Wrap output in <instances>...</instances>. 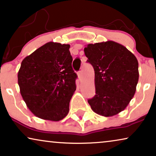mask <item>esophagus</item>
<instances>
[{"instance_id":"34e87169","label":"esophagus","mask_w":156,"mask_h":156,"mask_svg":"<svg viewBox=\"0 0 156 156\" xmlns=\"http://www.w3.org/2000/svg\"><path fill=\"white\" fill-rule=\"evenodd\" d=\"M77 75H78L79 80H82V72H81V71H79L78 73H77Z\"/></svg>"}]
</instances>
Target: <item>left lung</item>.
<instances>
[{
    "label": "left lung",
    "instance_id": "left-lung-1",
    "mask_svg": "<svg viewBox=\"0 0 156 156\" xmlns=\"http://www.w3.org/2000/svg\"><path fill=\"white\" fill-rule=\"evenodd\" d=\"M84 53L94 69L96 94L91 109L109 117L122 112L133 97L138 82V62L133 53L114 41L87 44Z\"/></svg>",
    "mask_w": 156,
    "mask_h": 156
}]
</instances>
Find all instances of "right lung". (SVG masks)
<instances>
[{"instance_id": "right-lung-1", "label": "right lung", "mask_w": 156, "mask_h": 156, "mask_svg": "<svg viewBox=\"0 0 156 156\" xmlns=\"http://www.w3.org/2000/svg\"><path fill=\"white\" fill-rule=\"evenodd\" d=\"M69 48L49 42L21 62L18 74L21 96L38 118L58 121L69 113L77 77L72 67Z\"/></svg>"}]
</instances>
